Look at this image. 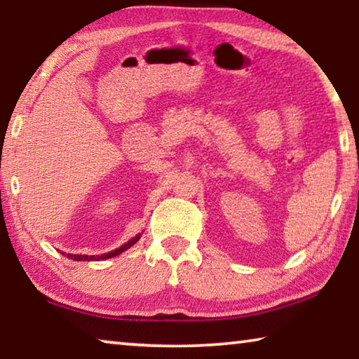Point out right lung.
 <instances>
[{"instance_id":"obj_1","label":"right lung","mask_w":359,"mask_h":359,"mask_svg":"<svg viewBox=\"0 0 359 359\" xmlns=\"http://www.w3.org/2000/svg\"><path fill=\"white\" fill-rule=\"evenodd\" d=\"M141 239V234H137L133 238L131 241L126 242V244H123L118 248H115V250L109 252V253H102V255H92V257H88V255H72V253H63L65 257H68L69 259H74V261H100V259H107V258H112V257H117V255L123 253L125 250H128L130 247H133L136 244V242Z\"/></svg>"}]
</instances>
